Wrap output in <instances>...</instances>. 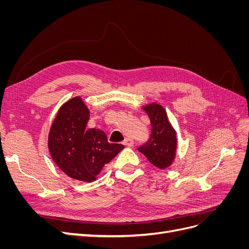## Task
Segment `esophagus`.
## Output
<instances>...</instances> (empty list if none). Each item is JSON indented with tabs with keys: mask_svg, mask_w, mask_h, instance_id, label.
<instances>
[{
	"mask_svg": "<svg viewBox=\"0 0 249 249\" xmlns=\"http://www.w3.org/2000/svg\"><path fill=\"white\" fill-rule=\"evenodd\" d=\"M124 144L125 146H133L134 145V141L131 138H125L124 140Z\"/></svg>",
	"mask_w": 249,
	"mask_h": 249,
	"instance_id": "esophagus-1",
	"label": "esophagus"
}]
</instances>
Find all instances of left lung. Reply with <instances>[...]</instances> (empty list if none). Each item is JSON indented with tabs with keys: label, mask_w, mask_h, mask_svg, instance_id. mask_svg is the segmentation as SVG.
I'll return each mask as SVG.
<instances>
[{
	"label": "left lung",
	"mask_w": 249,
	"mask_h": 249,
	"mask_svg": "<svg viewBox=\"0 0 249 249\" xmlns=\"http://www.w3.org/2000/svg\"><path fill=\"white\" fill-rule=\"evenodd\" d=\"M144 110L150 119L152 133L138 150L156 167L165 169L170 166L176 157V131L168 122L165 109L160 105H147Z\"/></svg>",
	"instance_id": "obj_1"
}]
</instances>
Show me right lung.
I'll return each mask as SVG.
<instances>
[{
  "mask_svg": "<svg viewBox=\"0 0 249 249\" xmlns=\"http://www.w3.org/2000/svg\"><path fill=\"white\" fill-rule=\"evenodd\" d=\"M88 119L86 105L73 97L59 109L49 134L53 160L65 175L82 182H93L105 164L124 147L108 142L102 130H87Z\"/></svg>",
  "mask_w": 249,
  "mask_h": 249,
  "instance_id": "obj_1",
  "label": "right lung"
}]
</instances>
